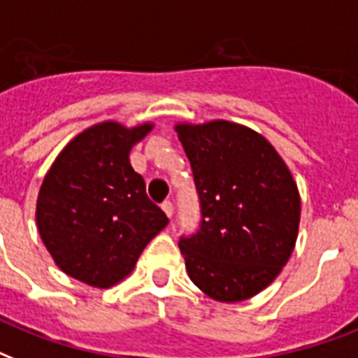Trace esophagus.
I'll return each instance as SVG.
<instances>
[{
	"label": "esophagus",
	"instance_id": "1",
	"mask_svg": "<svg viewBox=\"0 0 358 358\" xmlns=\"http://www.w3.org/2000/svg\"><path fill=\"white\" fill-rule=\"evenodd\" d=\"M162 210L171 218L173 217V203H171V201H164V203H162Z\"/></svg>",
	"mask_w": 358,
	"mask_h": 358
}]
</instances>
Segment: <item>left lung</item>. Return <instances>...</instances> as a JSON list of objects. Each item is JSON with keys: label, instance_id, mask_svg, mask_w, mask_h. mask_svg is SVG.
<instances>
[{"label": "left lung", "instance_id": "8db88e82", "mask_svg": "<svg viewBox=\"0 0 358 358\" xmlns=\"http://www.w3.org/2000/svg\"><path fill=\"white\" fill-rule=\"evenodd\" d=\"M201 203V226L181 237L187 273L207 297L241 303L273 284L301 222L297 182L276 149L245 124L177 123Z\"/></svg>", "mask_w": 358, "mask_h": 358}]
</instances>
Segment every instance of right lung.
<instances>
[{
  "label": "right lung",
  "mask_w": 358,
  "mask_h": 358,
  "mask_svg": "<svg viewBox=\"0 0 358 358\" xmlns=\"http://www.w3.org/2000/svg\"><path fill=\"white\" fill-rule=\"evenodd\" d=\"M153 123L102 121L61 149L43 179L37 228L55 265L91 287L106 289L134 268L149 241L168 224L130 166V149Z\"/></svg>",
  "instance_id": "obj_1"
}]
</instances>
